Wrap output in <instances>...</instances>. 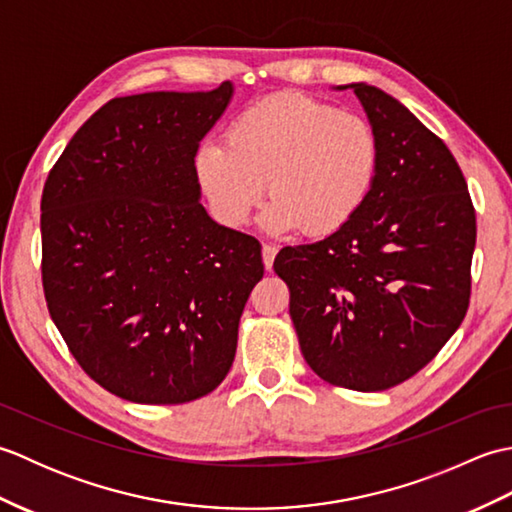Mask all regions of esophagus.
Listing matches in <instances>:
<instances>
[{
    "mask_svg": "<svg viewBox=\"0 0 512 512\" xmlns=\"http://www.w3.org/2000/svg\"><path fill=\"white\" fill-rule=\"evenodd\" d=\"M277 246L275 244H264L262 246V259H264V266L266 270L273 268V262H275V255H277Z\"/></svg>",
    "mask_w": 512,
    "mask_h": 512,
    "instance_id": "1",
    "label": "esophagus"
}]
</instances>
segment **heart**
I'll list each match as a JSON object with an SVG mask.
<instances>
[{
    "mask_svg": "<svg viewBox=\"0 0 512 512\" xmlns=\"http://www.w3.org/2000/svg\"><path fill=\"white\" fill-rule=\"evenodd\" d=\"M378 158L365 118L301 94H277L239 114L226 129V145L204 140L195 151V176L226 226L248 220L266 182L273 200L262 211L264 228L286 233L301 226L323 237L361 211Z\"/></svg>",
    "mask_w": 512,
    "mask_h": 512,
    "instance_id": "1",
    "label": "heart"
}]
</instances>
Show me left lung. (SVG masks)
Here are the masks:
<instances>
[{"label": "left lung", "instance_id": "left-lung-1", "mask_svg": "<svg viewBox=\"0 0 512 512\" xmlns=\"http://www.w3.org/2000/svg\"><path fill=\"white\" fill-rule=\"evenodd\" d=\"M334 90H352L374 129L376 182L339 231L281 248L275 273L290 288V317L314 374L383 391L420 372L460 328L475 211L449 147L405 105L367 83Z\"/></svg>", "mask_w": 512, "mask_h": 512}]
</instances>
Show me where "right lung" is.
<instances>
[{
  "instance_id": "1",
  "label": "right lung",
  "mask_w": 512,
  "mask_h": 512,
  "mask_svg": "<svg viewBox=\"0 0 512 512\" xmlns=\"http://www.w3.org/2000/svg\"><path fill=\"white\" fill-rule=\"evenodd\" d=\"M235 85L105 103L63 149L41 195L43 292L72 356L140 405L206 396L233 365L255 237L200 204V140Z\"/></svg>"
}]
</instances>
